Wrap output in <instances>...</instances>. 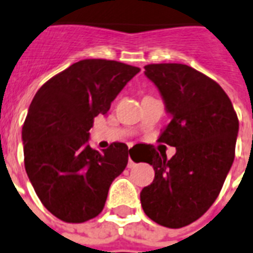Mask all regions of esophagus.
<instances>
[{
  "instance_id": "34e87169",
  "label": "esophagus",
  "mask_w": 253,
  "mask_h": 253,
  "mask_svg": "<svg viewBox=\"0 0 253 253\" xmlns=\"http://www.w3.org/2000/svg\"><path fill=\"white\" fill-rule=\"evenodd\" d=\"M128 169H133V167H134V162L132 161V158H130V157H128Z\"/></svg>"
}]
</instances>
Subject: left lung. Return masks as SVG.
<instances>
[{
  "label": "left lung",
  "mask_w": 253,
  "mask_h": 253,
  "mask_svg": "<svg viewBox=\"0 0 253 253\" xmlns=\"http://www.w3.org/2000/svg\"><path fill=\"white\" fill-rule=\"evenodd\" d=\"M145 74L171 115L158 141L176 147V154L167 159L147 147L155 177L141 192V205L158 225L180 229L207 213L219 195L235 158L239 120L223 88L191 66L149 64Z\"/></svg>",
  "instance_id": "1"
}]
</instances>
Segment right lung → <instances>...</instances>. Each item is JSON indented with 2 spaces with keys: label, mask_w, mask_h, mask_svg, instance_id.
<instances>
[{
  "label": "right lung",
  "mask_w": 253,
  "mask_h": 253,
  "mask_svg": "<svg viewBox=\"0 0 253 253\" xmlns=\"http://www.w3.org/2000/svg\"><path fill=\"white\" fill-rule=\"evenodd\" d=\"M138 72L114 60H81L32 99L22 130L24 167L42 204L58 219L82 223L100 214L111 184L128 165L125 143L95 150L88 130Z\"/></svg>",
  "instance_id": "right-lung-1"
}]
</instances>
